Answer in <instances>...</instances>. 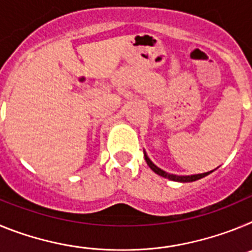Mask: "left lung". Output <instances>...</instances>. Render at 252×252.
Here are the masks:
<instances>
[{
    "label": "left lung",
    "mask_w": 252,
    "mask_h": 252,
    "mask_svg": "<svg viewBox=\"0 0 252 252\" xmlns=\"http://www.w3.org/2000/svg\"><path fill=\"white\" fill-rule=\"evenodd\" d=\"M144 157H145V160H146V162H148V165L150 166V169L154 171V173H157L158 175H160V177H162V178H166V179H169V180H174V182H180V183H189V182H195V180L202 179V178L207 177V175L211 174V173L213 171V170H211V171H207V173H202V174H193V175L169 174V173L164 171L162 169L158 168V166L155 165L153 161H151L150 158L148 157V154H146L145 150H144ZM215 170H216V169H215Z\"/></svg>",
    "instance_id": "left-lung-1"
}]
</instances>
